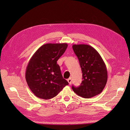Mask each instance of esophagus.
Segmentation results:
<instances>
[{"mask_svg":"<svg viewBox=\"0 0 130 130\" xmlns=\"http://www.w3.org/2000/svg\"><path fill=\"white\" fill-rule=\"evenodd\" d=\"M67 81H68V83H69V85H70L72 84V79H71V78H69L67 80Z\"/></svg>","mask_w":130,"mask_h":130,"instance_id":"1","label":"esophagus"}]
</instances>
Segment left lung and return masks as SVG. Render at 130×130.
<instances>
[{"instance_id":"1","label":"left lung","mask_w":130,"mask_h":130,"mask_svg":"<svg viewBox=\"0 0 130 130\" xmlns=\"http://www.w3.org/2000/svg\"><path fill=\"white\" fill-rule=\"evenodd\" d=\"M72 47L79 61L83 80L79 87L72 86L73 91L84 98L100 94L107 81V68L100 55L87 44H74Z\"/></svg>"}]
</instances>
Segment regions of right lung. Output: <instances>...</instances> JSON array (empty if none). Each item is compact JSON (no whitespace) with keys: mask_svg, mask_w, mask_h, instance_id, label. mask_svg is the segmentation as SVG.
I'll use <instances>...</instances> for the list:
<instances>
[{"mask_svg":"<svg viewBox=\"0 0 130 130\" xmlns=\"http://www.w3.org/2000/svg\"><path fill=\"white\" fill-rule=\"evenodd\" d=\"M67 46V43H47L39 48L30 58L25 78L29 87L37 97L52 99L68 85L57 64Z\"/></svg>","mask_w":130,"mask_h":130,"instance_id":"add662e5","label":"right lung"}]
</instances>
